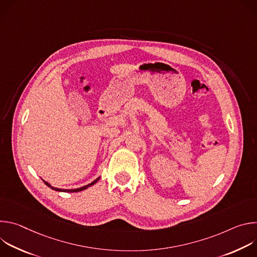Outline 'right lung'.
<instances>
[{"label":"right lung","instance_id":"right-lung-1","mask_svg":"<svg viewBox=\"0 0 257 257\" xmlns=\"http://www.w3.org/2000/svg\"><path fill=\"white\" fill-rule=\"evenodd\" d=\"M99 180V177L97 178V179H95L94 181H92L91 183H89V184H87V185H85V186H83V187H80V188H77V189H60V188H56V187H53V186H51L48 182H46V181H44L45 182V184L47 185V186H49V187H51V189H53V190H56V191H61V192H79V191H82V190H84V189H86V188H88V187H90V186H92L93 184H95V183L97 182Z\"/></svg>","mask_w":257,"mask_h":257}]
</instances>
